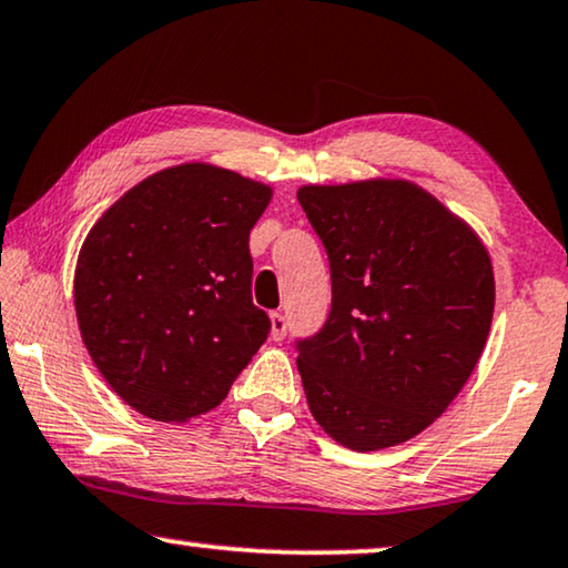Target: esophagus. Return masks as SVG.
<instances>
[{"label":"esophagus","instance_id":"obj_1","mask_svg":"<svg viewBox=\"0 0 568 568\" xmlns=\"http://www.w3.org/2000/svg\"><path fill=\"white\" fill-rule=\"evenodd\" d=\"M285 332H287L285 316L281 314V311H273V314H270V337H273L275 342H281V339H285Z\"/></svg>","mask_w":568,"mask_h":568}]
</instances>
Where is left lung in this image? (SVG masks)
Masks as SVG:
<instances>
[{"mask_svg":"<svg viewBox=\"0 0 568 568\" xmlns=\"http://www.w3.org/2000/svg\"><path fill=\"white\" fill-rule=\"evenodd\" d=\"M298 203L332 273L329 318L295 342L308 409L349 450L412 440L484 353L489 252L466 221L406 180L303 185Z\"/></svg>","mask_w":568,"mask_h":568,"instance_id":"1","label":"left lung"}]
</instances>
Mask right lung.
<instances>
[{"instance_id": "obj_1", "label": "right lung", "mask_w": 568, "mask_h": 568, "mask_svg": "<svg viewBox=\"0 0 568 568\" xmlns=\"http://www.w3.org/2000/svg\"><path fill=\"white\" fill-rule=\"evenodd\" d=\"M273 187L190 162L151 174L102 213L74 273L84 347L143 417L219 406L270 334L252 303L250 231Z\"/></svg>"}]
</instances>
